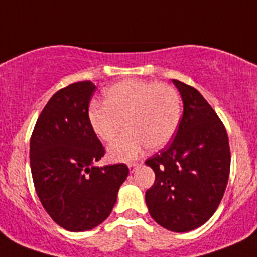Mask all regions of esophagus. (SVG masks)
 Instances as JSON below:
<instances>
[{"mask_svg":"<svg viewBox=\"0 0 257 257\" xmlns=\"http://www.w3.org/2000/svg\"><path fill=\"white\" fill-rule=\"evenodd\" d=\"M138 166H139V163L138 162H134V163H130L128 165V169H130V172H134L136 169H138Z\"/></svg>","mask_w":257,"mask_h":257,"instance_id":"obj_1","label":"esophagus"}]
</instances>
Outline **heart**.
<instances>
[{
	"instance_id": "1",
	"label": "heart",
	"mask_w": 257,
	"mask_h": 257,
	"mask_svg": "<svg viewBox=\"0 0 257 257\" xmlns=\"http://www.w3.org/2000/svg\"><path fill=\"white\" fill-rule=\"evenodd\" d=\"M90 123L103 142H112L122 127L127 130L109 145L114 161H131L149 145L163 148L178 130L180 97L165 83L126 79L106 88L104 105H92Z\"/></svg>"
}]
</instances>
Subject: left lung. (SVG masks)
Returning a JSON list of instances; mask_svg holds the SVG:
<instances>
[{"label": "left lung", "mask_w": 257, "mask_h": 257, "mask_svg": "<svg viewBox=\"0 0 257 257\" xmlns=\"http://www.w3.org/2000/svg\"><path fill=\"white\" fill-rule=\"evenodd\" d=\"M184 110L175 139L145 165L156 180L145 193L151 216L167 230L203 225L220 205L230 170L228 134L201 92L172 79Z\"/></svg>", "instance_id": "obj_1"}]
</instances>
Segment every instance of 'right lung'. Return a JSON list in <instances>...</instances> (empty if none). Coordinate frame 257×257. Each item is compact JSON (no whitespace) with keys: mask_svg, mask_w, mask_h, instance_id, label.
I'll return each instance as SVG.
<instances>
[{"mask_svg":"<svg viewBox=\"0 0 257 257\" xmlns=\"http://www.w3.org/2000/svg\"><path fill=\"white\" fill-rule=\"evenodd\" d=\"M95 90L90 81L72 83L52 95L31 138V171L41 203L69 231L95 228L110 215L128 167L96 166L104 156L88 118Z\"/></svg>","mask_w":257,"mask_h":257,"instance_id":"obj_1","label":"right lung"}]
</instances>
